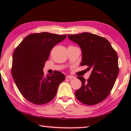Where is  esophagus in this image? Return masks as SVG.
I'll use <instances>...</instances> for the list:
<instances>
[{"label": "esophagus", "instance_id": "34e87169", "mask_svg": "<svg viewBox=\"0 0 131 131\" xmlns=\"http://www.w3.org/2000/svg\"><path fill=\"white\" fill-rule=\"evenodd\" d=\"M74 77L73 76H69V75H68V76H66V79H68L69 80H71L72 79H74Z\"/></svg>", "mask_w": 131, "mask_h": 131}]
</instances>
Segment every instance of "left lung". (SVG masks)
Returning <instances> with one entry per match:
<instances>
[{"label": "left lung", "instance_id": "8db88e82", "mask_svg": "<svg viewBox=\"0 0 131 131\" xmlns=\"http://www.w3.org/2000/svg\"><path fill=\"white\" fill-rule=\"evenodd\" d=\"M70 40L80 46L82 54V66L91 69L87 81L82 76L80 89L75 92L77 99L86 105H94L107 97L119 74L116 52L106 39L90 33L67 35Z\"/></svg>", "mask_w": 131, "mask_h": 131}]
</instances>
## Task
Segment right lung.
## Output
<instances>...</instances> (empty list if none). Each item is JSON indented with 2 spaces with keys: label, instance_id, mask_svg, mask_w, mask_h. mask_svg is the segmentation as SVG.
Wrapping results in <instances>:
<instances>
[{
  "label": "right lung",
  "instance_id": "add662e5",
  "mask_svg": "<svg viewBox=\"0 0 131 131\" xmlns=\"http://www.w3.org/2000/svg\"><path fill=\"white\" fill-rule=\"evenodd\" d=\"M66 36L47 32L31 34L14 51L12 76L19 92L28 101L42 105L55 97L65 76L58 71L45 76L43 69L53 46Z\"/></svg>",
  "mask_w": 131,
  "mask_h": 131
}]
</instances>
